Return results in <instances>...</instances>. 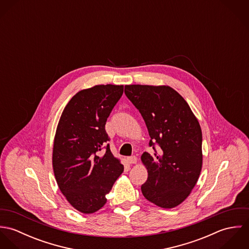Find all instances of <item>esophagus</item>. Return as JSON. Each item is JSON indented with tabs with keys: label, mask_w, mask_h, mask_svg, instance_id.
Returning a JSON list of instances; mask_svg holds the SVG:
<instances>
[{
	"label": "esophagus",
	"mask_w": 249,
	"mask_h": 249,
	"mask_svg": "<svg viewBox=\"0 0 249 249\" xmlns=\"http://www.w3.org/2000/svg\"><path fill=\"white\" fill-rule=\"evenodd\" d=\"M126 160H127V162H128L129 164H135V163L137 162V157H136L135 155H133V156L127 157Z\"/></svg>",
	"instance_id": "34e87169"
}]
</instances>
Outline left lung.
I'll use <instances>...</instances> for the list:
<instances>
[{
  "label": "left lung",
  "mask_w": 249,
  "mask_h": 249,
  "mask_svg": "<svg viewBox=\"0 0 249 249\" xmlns=\"http://www.w3.org/2000/svg\"><path fill=\"white\" fill-rule=\"evenodd\" d=\"M124 94L142 115L153 154L142 153L147 179L143 196L162 208L183 202L202 167V133L189 105L169 86L125 85Z\"/></svg>",
  "instance_id": "1"
}]
</instances>
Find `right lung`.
Segmentation results:
<instances>
[{"label":"right lung","mask_w":249,"mask_h":249,"mask_svg":"<svg viewBox=\"0 0 249 249\" xmlns=\"http://www.w3.org/2000/svg\"><path fill=\"white\" fill-rule=\"evenodd\" d=\"M124 93L123 85H96L76 93L64 108L53 142L57 185L71 206L83 213L100 210L124 166L107 142L106 124Z\"/></svg>","instance_id":"right-lung-1"}]
</instances>
